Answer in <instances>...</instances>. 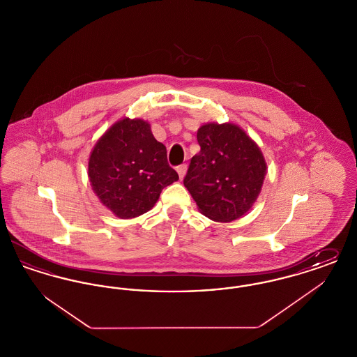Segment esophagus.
<instances>
[{"instance_id":"esophagus-1","label":"esophagus","mask_w":357,"mask_h":357,"mask_svg":"<svg viewBox=\"0 0 357 357\" xmlns=\"http://www.w3.org/2000/svg\"><path fill=\"white\" fill-rule=\"evenodd\" d=\"M176 171H178V174H179V178H181V179H183V178H185V175H186L187 165H181V166H178V167H176Z\"/></svg>"}]
</instances>
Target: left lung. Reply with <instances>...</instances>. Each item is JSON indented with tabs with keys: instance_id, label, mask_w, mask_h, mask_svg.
Instances as JSON below:
<instances>
[{
	"instance_id": "8db88e82",
	"label": "left lung",
	"mask_w": 357,
	"mask_h": 357,
	"mask_svg": "<svg viewBox=\"0 0 357 357\" xmlns=\"http://www.w3.org/2000/svg\"><path fill=\"white\" fill-rule=\"evenodd\" d=\"M197 139L183 185L199 211L215 222H231L255 204L266 175V162L255 140L233 123H207Z\"/></svg>"
}]
</instances>
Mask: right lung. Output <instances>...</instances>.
I'll list each match as a JSON object with an SVG mask.
<instances>
[{
    "label": "right lung",
    "instance_id": "obj_1",
    "mask_svg": "<svg viewBox=\"0 0 357 357\" xmlns=\"http://www.w3.org/2000/svg\"><path fill=\"white\" fill-rule=\"evenodd\" d=\"M88 178L100 202L121 220L151 210L162 190L179 179L150 124L128 118L116 121L96 142Z\"/></svg>",
    "mask_w": 357,
    "mask_h": 357
}]
</instances>
